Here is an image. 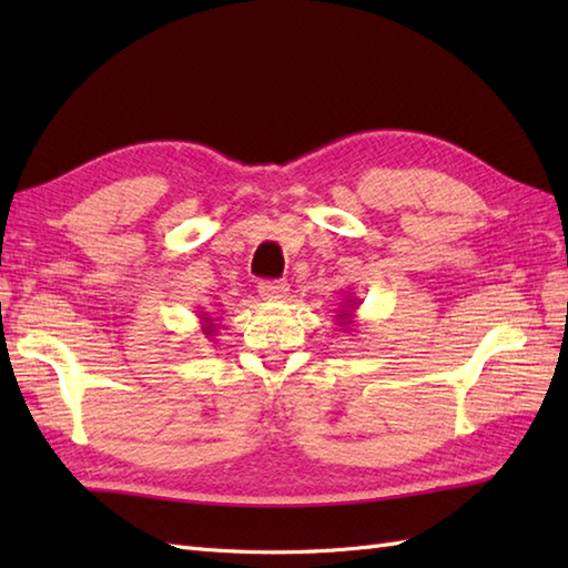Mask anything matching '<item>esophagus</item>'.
Segmentation results:
<instances>
[{"label": "esophagus", "mask_w": 568, "mask_h": 568, "mask_svg": "<svg viewBox=\"0 0 568 568\" xmlns=\"http://www.w3.org/2000/svg\"><path fill=\"white\" fill-rule=\"evenodd\" d=\"M258 293L263 300H283L291 293V285L283 283V281H263L258 285Z\"/></svg>", "instance_id": "34e87169"}]
</instances>
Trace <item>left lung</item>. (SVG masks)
<instances>
[{"label": "left lung", "instance_id": "1", "mask_svg": "<svg viewBox=\"0 0 568 568\" xmlns=\"http://www.w3.org/2000/svg\"><path fill=\"white\" fill-rule=\"evenodd\" d=\"M358 305H361V300H356L354 295H346L344 303H342V310H336V315H334L336 324H339L344 332H348L356 324L354 312L358 310Z\"/></svg>", "mask_w": 568, "mask_h": 568}]
</instances>
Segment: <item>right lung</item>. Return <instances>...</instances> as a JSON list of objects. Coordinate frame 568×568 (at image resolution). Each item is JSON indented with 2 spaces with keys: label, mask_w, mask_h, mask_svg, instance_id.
Here are the masks:
<instances>
[{
  "label": "right lung",
  "mask_w": 568,
  "mask_h": 568,
  "mask_svg": "<svg viewBox=\"0 0 568 568\" xmlns=\"http://www.w3.org/2000/svg\"><path fill=\"white\" fill-rule=\"evenodd\" d=\"M197 317H200V324H202V334L207 336V339H210V336H214V332L220 329V324H216V322H220V320L210 317L207 312H202V315H197Z\"/></svg>",
  "instance_id": "add662e5"
}]
</instances>
